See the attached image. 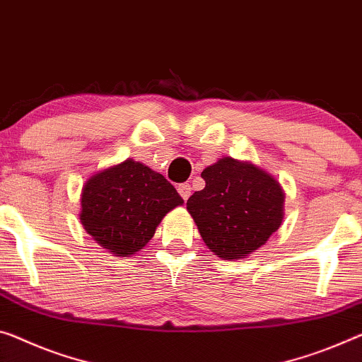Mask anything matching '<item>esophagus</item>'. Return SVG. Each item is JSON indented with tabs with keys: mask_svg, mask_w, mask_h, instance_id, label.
<instances>
[{
	"mask_svg": "<svg viewBox=\"0 0 362 362\" xmlns=\"http://www.w3.org/2000/svg\"><path fill=\"white\" fill-rule=\"evenodd\" d=\"M177 192H180V196L187 200L189 196H191V185L189 182H182V185L177 186Z\"/></svg>",
	"mask_w": 362,
	"mask_h": 362,
	"instance_id": "obj_1",
	"label": "esophagus"
}]
</instances>
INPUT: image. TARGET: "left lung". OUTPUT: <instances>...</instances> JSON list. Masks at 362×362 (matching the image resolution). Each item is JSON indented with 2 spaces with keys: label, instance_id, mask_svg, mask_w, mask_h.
<instances>
[{
  "label": "left lung",
  "instance_id": "left-lung-1",
  "mask_svg": "<svg viewBox=\"0 0 362 362\" xmlns=\"http://www.w3.org/2000/svg\"><path fill=\"white\" fill-rule=\"evenodd\" d=\"M200 176L205 187L194 192L186 205L215 255L244 259L280 228L285 194L280 182L259 166L225 157Z\"/></svg>",
  "mask_w": 362,
  "mask_h": 362
}]
</instances>
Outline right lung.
<instances>
[{
	"instance_id": "add662e5",
	"label": "right lung",
	"mask_w": 362,
	"mask_h": 362,
	"mask_svg": "<svg viewBox=\"0 0 362 362\" xmlns=\"http://www.w3.org/2000/svg\"><path fill=\"white\" fill-rule=\"evenodd\" d=\"M185 200L148 166L124 160L88 177L81 194V223L100 246L121 257L141 251L163 216Z\"/></svg>"
}]
</instances>
